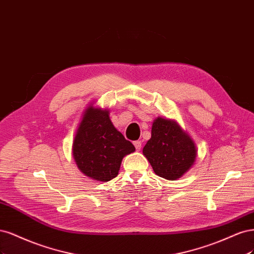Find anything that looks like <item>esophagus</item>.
<instances>
[{"instance_id": "obj_1", "label": "esophagus", "mask_w": 254, "mask_h": 254, "mask_svg": "<svg viewBox=\"0 0 254 254\" xmlns=\"http://www.w3.org/2000/svg\"><path fill=\"white\" fill-rule=\"evenodd\" d=\"M134 145H135V148H136L137 151H140L141 150V141H139V140L135 141Z\"/></svg>"}]
</instances>
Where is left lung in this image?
I'll use <instances>...</instances> for the list:
<instances>
[{
	"mask_svg": "<svg viewBox=\"0 0 254 254\" xmlns=\"http://www.w3.org/2000/svg\"><path fill=\"white\" fill-rule=\"evenodd\" d=\"M142 153L155 174L175 181L192 168L197 149L191 136L177 121L157 117L153 121L151 138Z\"/></svg>",
	"mask_w": 254,
	"mask_h": 254,
	"instance_id": "1",
	"label": "left lung"
}]
</instances>
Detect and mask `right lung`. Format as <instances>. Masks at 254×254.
Returning a JSON list of instances; mask_svg holds the SVG:
<instances>
[{"instance_id": "right-lung-1", "label": "right lung", "mask_w": 254, "mask_h": 254, "mask_svg": "<svg viewBox=\"0 0 254 254\" xmlns=\"http://www.w3.org/2000/svg\"><path fill=\"white\" fill-rule=\"evenodd\" d=\"M135 146L114 127L110 111L89 103L72 141L78 169L91 179L106 183L118 175L121 161Z\"/></svg>"}]
</instances>
